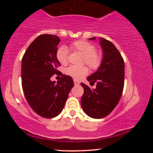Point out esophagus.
<instances>
[{"mask_svg": "<svg viewBox=\"0 0 153 153\" xmlns=\"http://www.w3.org/2000/svg\"><path fill=\"white\" fill-rule=\"evenodd\" d=\"M74 84H75V85H78L79 84H80V82H79L78 81H77V80H74Z\"/></svg>", "mask_w": 153, "mask_h": 153, "instance_id": "obj_1", "label": "esophagus"}]
</instances>
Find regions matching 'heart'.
<instances>
[{"mask_svg": "<svg viewBox=\"0 0 153 153\" xmlns=\"http://www.w3.org/2000/svg\"><path fill=\"white\" fill-rule=\"evenodd\" d=\"M71 48L78 51L83 55L82 62H85L91 69L96 70L101 65L102 56L96 52L94 45L85 40H78L71 44ZM56 58L59 63L65 65L68 62V50L65 46H62L56 52ZM65 73L75 80H80L88 74V70L85 66L71 65L65 69Z\"/></svg>", "mask_w": 153, "mask_h": 153, "instance_id": "b5f03b06", "label": "heart"}]
</instances>
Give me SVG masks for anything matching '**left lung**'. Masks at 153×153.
<instances>
[{
  "instance_id": "8db88e82",
  "label": "left lung",
  "mask_w": 153,
  "mask_h": 153,
  "mask_svg": "<svg viewBox=\"0 0 153 153\" xmlns=\"http://www.w3.org/2000/svg\"><path fill=\"white\" fill-rule=\"evenodd\" d=\"M95 40L96 37L89 39ZM103 51L102 62L97 71L87 78L91 83L96 82L91 89L81 82L84 93L81 98L82 110L91 118L106 117L118 104L124 83V62L113 43L99 37Z\"/></svg>"
}]
</instances>
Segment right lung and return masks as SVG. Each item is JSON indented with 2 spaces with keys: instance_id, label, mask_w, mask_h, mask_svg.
<instances>
[{
  "instance_id": "1",
  "label": "right lung",
  "mask_w": 153,
  "mask_h": 153,
  "mask_svg": "<svg viewBox=\"0 0 153 153\" xmlns=\"http://www.w3.org/2000/svg\"><path fill=\"white\" fill-rule=\"evenodd\" d=\"M59 42L55 35H39L28 47L22 61L24 96L31 108L44 118H53L61 113L74 86L73 78L60 72V80L56 83L50 80L60 66L56 58Z\"/></svg>"
}]
</instances>
